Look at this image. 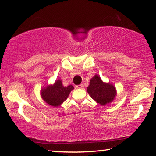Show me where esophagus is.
Returning a JSON list of instances; mask_svg holds the SVG:
<instances>
[{
	"mask_svg": "<svg viewBox=\"0 0 156 156\" xmlns=\"http://www.w3.org/2000/svg\"><path fill=\"white\" fill-rule=\"evenodd\" d=\"M83 84H78V85L76 86V88H78V89H83Z\"/></svg>",
	"mask_w": 156,
	"mask_h": 156,
	"instance_id": "34e87169",
	"label": "esophagus"
}]
</instances>
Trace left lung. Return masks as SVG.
I'll return each mask as SVG.
<instances>
[{
	"label": "left lung",
	"instance_id": "left-lung-1",
	"mask_svg": "<svg viewBox=\"0 0 156 156\" xmlns=\"http://www.w3.org/2000/svg\"><path fill=\"white\" fill-rule=\"evenodd\" d=\"M87 90L91 98L102 106L112 102L116 96L115 87L110 83L102 82L97 74L90 80V84Z\"/></svg>",
	"mask_w": 156,
	"mask_h": 156
}]
</instances>
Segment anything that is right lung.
I'll use <instances>...</instances> for the list:
<instances>
[{
	"label": "right lung",
	"instance_id": "right-lung-1",
	"mask_svg": "<svg viewBox=\"0 0 156 156\" xmlns=\"http://www.w3.org/2000/svg\"><path fill=\"white\" fill-rule=\"evenodd\" d=\"M72 85L64 87L60 80L55 82L53 85H48L41 89V96L44 101L53 107H58L67 98L73 89Z\"/></svg>",
	"mask_w": 156,
	"mask_h": 156
}]
</instances>
